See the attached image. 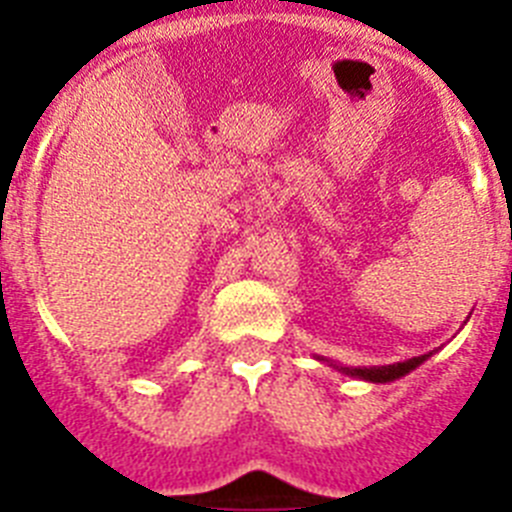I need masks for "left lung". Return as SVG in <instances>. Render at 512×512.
I'll list each match as a JSON object with an SVG mask.
<instances>
[{"mask_svg":"<svg viewBox=\"0 0 512 512\" xmlns=\"http://www.w3.org/2000/svg\"><path fill=\"white\" fill-rule=\"evenodd\" d=\"M425 361V356H415V359L408 361H397V364L390 366H369V369H343V372L354 374V377L369 379V382H392V379L405 377L408 372H413L415 366H420Z\"/></svg>","mask_w":512,"mask_h":512,"instance_id":"8db88e82","label":"left lung"}]
</instances>
